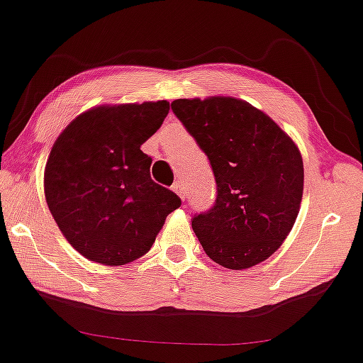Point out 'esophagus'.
Listing matches in <instances>:
<instances>
[{
  "mask_svg": "<svg viewBox=\"0 0 363 363\" xmlns=\"http://www.w3.org/2000/svg\"><path fill=\"white\" fill-rule=\"evenodd\" d=\"M172 191L174 193H176L179 198L181 199H184L186 198V189H184V182L182 181H177V182H174V186H172Z\"/></svg>",
  "mask_w": 363,
  "mask_h": 363,
  "instance_id": "obj_1",
  "label": "esophagus"
}]
</instances>
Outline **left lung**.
<instances>
[{
	"label": "left lung",
	"instance_id": "obj_1",
	"mask_svg": "<svg viewBox=\"0 0 363 363\" xmlns=\"http://www.w3.org/2000/svg\"><path fill=\"white\" fill-rule=\"evenodd\" d=\"M172 111L208 155L216 201L193 230L216 264L243 270L269 259L294 226L304 187L303 157L289 135L243 99H176Z\"/></svg>",
	"mask_w": 363,
	"mask_h": 363
}]
</instances>
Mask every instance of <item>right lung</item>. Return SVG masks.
Wrapping results in <instances>:
<instances>
[{
    "instance_id": "right-lung-1",
    "label": "right lung",
    "mask_w": 363,
    "mask_h": 363,
    "mask_svg": "<svg viewBox=\"0 0 363 363\" xmlns=\"http://www.w3.org/2000/svg\"><path fill=\"white\" fill-rule=\"evenodd\" d=\"M167 101L103 104L81 113L55 140L43 191L57 226L86 259L125 265L150 250L181 206L150 177L140 150L169 113Z\"/></svg>"
}]
</instances>
